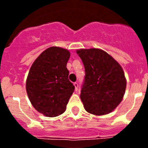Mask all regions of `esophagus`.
<instances>
[{"mask_svg": "<svg viewBox=\"0 0 148 148\" xmlns=\"http://www.w3.org/2000/svg\"><path fill=\"white\" fill-rule=\"evenodd\" d=\"M74 86H75V91H77V89H78V86H79L78 83H77V82H74Z\"/></svg>", "mask_w": 148, "mask_h": 148, "instance_id": "obj_1", "label": "esophagus"}]
</instances>
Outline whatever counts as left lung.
Listing matches in <instances>:
<instances>
[{
    "mask_svg": "<svg viewBox=\"0 0 148 148\" xmlns=\"http://www.w3.org/2000/svg\"><path fill=\"white\" fill-rule=\"evenodd\" d=\"M77 53L85 69L80 95L84 107L95 115L111 112L125 95L127 82L123 69L117 61L101 49H79Z\"/></svg>",
    "mask_w": 148,
    "mask_h": 148,
    "instance_id": "1",
    "label": "left lung"
}]
</instances>
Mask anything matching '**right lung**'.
Here are the masks:
<instances>
[{"label": "right lung", "instance_id": "obj_1", "mask_svg": "<svg viewBox=\"0 0 148 148\" xmlns=\"http://www.w3.org/2000/svg\"><path fill=\"white\" fill-rule=\"evenodd\" d=\"M68 50L56 46L46 49L34 61L26 80V92L34 108L46 117L63 114L74 86L69 80Z\"/></svg>", "mask_w": 148, "mask_h": 148}]
</instances>
